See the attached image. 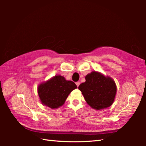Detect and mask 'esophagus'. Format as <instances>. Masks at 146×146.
Masks as SVG:
<instances>
[{"instance_id":"esophagus-1","label":"esophagus","mask_w":146,"mask_h":146,"mask_svg":"<svg viewBox=\"0 0 146 146\" xmlns=\"http://www.w3.org/2000/svg\"><path fill=\"white\" fill-rule=\"evenodd\" d=\"M80 82H76V86H77V87H78V86H79V85H80Z\"/></svg>"}]
</instances>
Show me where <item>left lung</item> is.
Segmentation results:
<instances>
[{
	"mask_svg": "<svg viewBox=\"0 0 146 146\" xmlns=\"http://www.w3.org/2000/svg\"><path fill=\"white\" fill-rule=\"evenodd\" d=\"M86 82L78 86L86 102L91 108L101 110L113 104L117 93L114 80L98 71H92L85 77Z\"/></svg>",
	"mask_w": 146,
	"mask_h": 146,
	"instance_id": "1",
	"label": "left lung"
}]
</instances>
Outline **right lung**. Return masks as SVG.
I'll return each instance as SVG.
<instances>
[{"instance_id": "obj_1", "label": "right lung", "mask_w": 146, "mask_h": 146, "mask_svg": "<svg viewBox=\"0 0 146 146\" xmlns=\"http://www.w3.org/2000/svg\"><path fill=\"white\" fill-rule=\"evenodd\" d=\"M77 86L63 76L55 75L38 86V95L42 104L51 109H57L65 103L70 93Z\"/></svg>"}]
</instances>
